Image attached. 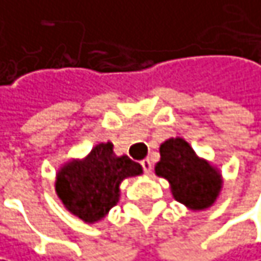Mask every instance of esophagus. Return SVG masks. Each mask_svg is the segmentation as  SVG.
I'll use <instances>...</instances> for the list:
<instances>
[{
    "mask_svg": "<svg viewBox=\"0 0 261 261\" xmlns=\"http://www.w3.org/2000/svg\"><path fill=\"white\" fill-rule=\"evenodd\" d=\"M140 164H142V167H143V170H145V173H151V170H152V163H151V160L149 158H145L143 161H140Z\"/></svg>",
    "mask_w": 261,
    "mask_h": 261,
    "instance_id": "esophagus-1",
    "label": "esophagus"
}]
</instances>
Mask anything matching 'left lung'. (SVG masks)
<instances>
[{
    "label": "left lung",
    "mask_w": 261,
    "mask_h": 261,
    "mask_svg": "<svg viewBox=\"0 0 261 261\" xmlns=\"http://www.w3.org/2000/svg\"><path fill=\"white\" fill-rule=\"evenodd\" d=\"M155 175L170 184L175 200L190 211L211 207L223 188V176L207 160L200 158L182 137H170L160 146Z\"/></svg>",
    "instance_id": "8db88e82"
}]
</instances>
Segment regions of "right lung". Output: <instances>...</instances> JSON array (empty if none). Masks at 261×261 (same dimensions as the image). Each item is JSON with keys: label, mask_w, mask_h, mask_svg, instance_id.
<instances>
[{"label": "right lung", "mask_w": 261, "mask_h": 261, "mask_svg": "<svg viewBox=\"0 0 261 261\" xmlns=\"http://www.w3.org/2000/svg\"><path fill=\"white\" fill-rule=\"evenodd\" d=\"M142 173L139 163L113 152L112 142L98 143L82 160L74 158L61 166L55 191L70 214L94 224L119 201L121 182Z\"/></svg>", "instance_id": "add662e5"}]
</instances>
